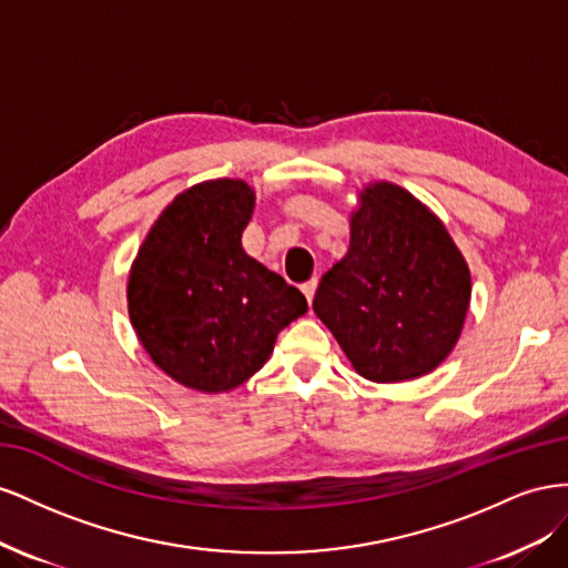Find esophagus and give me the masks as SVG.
<instances>
[{
	"label": "esophagus",
	"instance_id": "34e87169",
	"mask_svg": "<svg viewBox=\"0 0 568 568\" xmlns=\"http://www.w3.org/2000/svg\"><path fill=\"white\" fill-rule=\"evenodd\" d=\"M316 285H318V281L316 278H312V281H306V283H302V293H304V297H306V302H314V293H316Z\"/></svg>",
	"mask_w": 568,
	"mask_h": 568
}]
</instances>
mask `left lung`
<instances>
[{"label":"left lung","mask_w":568,"mask_h":568,"mask_svg":"<svg viewBox=\"0 0 568 568\" xmlns=\"http://www.w3.org/2000/svg\"><path fill=\"white\" fill-rule=\"evenodd\" d=\"M471 271L445 223L409 190H359L349 250L323 273L314 312L354 371L374 383L426 376L455 349Z\"/></svg>","instance_id":"8db88e82"}]
</instances>
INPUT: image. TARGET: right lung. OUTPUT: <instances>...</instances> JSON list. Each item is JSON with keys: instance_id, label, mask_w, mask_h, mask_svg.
<instances>
[{"instance_id": "right-lung-1", "label": "right lung", "mask_w": 568, "mask_h": 568, "mask_svg": "<svg viewBox=\"0 0 568 568\" xmlns=\"http://www.w3.org/2000/svg\"><path fill=\"white\" fill-rule=\"evenodd\" d=\"M254 190L216 178L175 194L128 273V316L150 359L190 390L250 381L306 300L242 250Z\"/></svg>"}]
</instances>
